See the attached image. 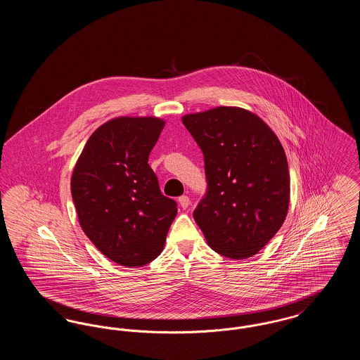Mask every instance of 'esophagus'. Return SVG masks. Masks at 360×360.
I'll return each instance as SVG.
<instances>
[{
    "mask_svg": "<svg viewBox=\"0 0 360 360\" xmlns=\"http://www.w3.org/2000/svg\"><path fill=\"white\" fill-rule=\"evenodd\" d=\"M178 202H179V205H181L182 209H186L188 204H190V198H188V195H182V197L178 198Z\"/></svg>",
    "mask_w": 360,
    "mask_h": 360,
    "instance_id": "1",
    "label": "esophagus"
}]
</instances>
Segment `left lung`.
Instances as JSON below:
<instances>
[{
    "instance_id": "left-lung-1",
    "label": "left lung",
    "mask_w": 360,
    "mask_h": 360,
    "mask_svg": "<svg viewBox=\"0 0 360 360\" xmlns=\"http://www.w3.org/2000/svg\"><path fill=\"white\" fill-rule=\"evenodd\" d=\"M200 146L207 188L193 217L217 254L247 259L274 238L286 219L290 176L285 150L255 113L219 106L185 115Z\"/></svg>"
}]
</instances>
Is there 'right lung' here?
<instances>
[{
  "label": "right lung",
  "mask_w": 360,
  "mask_h": 360,
  "mask_svg": "<svg viewBox=\"0 0 360 360\" xmlns=\"http://www.w3.org/2000/svg\"><path fill=\"white\" fill-rule=\"evenodd\" d=\"M165 121L117 117L97 128L71 175V195L86 236L110 260L144 266L160 255L176 202L160 193L148 165Z\"/></svg>",
  "instance_id": "right-lung-1"
}]
</instances>
